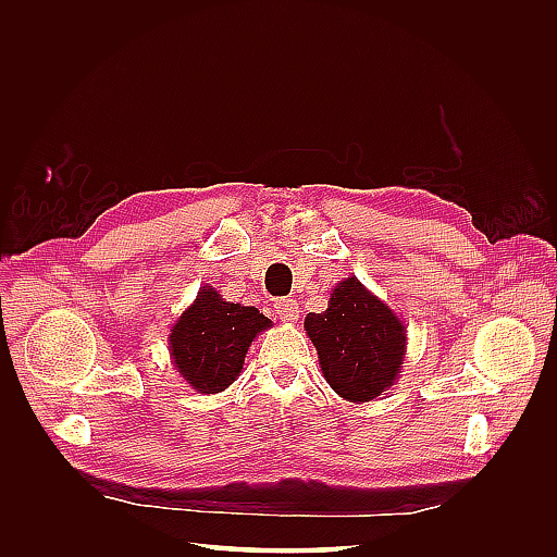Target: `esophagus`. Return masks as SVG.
I'll return each mask as SVG.
<instances>
[{"label": "esophagus", "mask_w": 557, "mask_h": 557, "mask_svg": "<svg viewBox=\"0 0 557 557\" xmlns=\"http://www.w3.org/2000/svg\"><path fill=\"white\" fill-rule=\"evenodd\" d=\"M274 309H276L278 318L285 320V323H295V320L299 318V307L295 299H276Z\"/></svg>", "instance_id": "obj_1"}]
</instances>
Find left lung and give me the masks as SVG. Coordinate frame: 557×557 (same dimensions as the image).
I'll return each instance as SVG.
<instances>
[{
    "instance_id": "8db88e82",
    "label": "left lung",
    "mask_w": 557,
    "mask_h": 557,
    "mask_svg": "<svg viewBox=\"0 0 557 557\" xmlns=\"http://www.w3.org/2000/svg\"><path fill=\"white\" fill-rule=\"evenodd\" d=\"M305 330L339 397L372 401L397 381L407 356V327L356 276L334 285L327 309L309 313Z\"/></svg>"
}]
</instances>
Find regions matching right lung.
<instances>
[{
    "instance_id": "obj_1",
    "label": "right lung",
    "mask_w": 557,
    "mask_h": 557,
    "mask_svg": "<svg viewBox=\"0 0 557 557\" xmlns=\"http://www.w3.org/2000/svg\"><path fill=\"white\" fill-rule=\"evenodd\" d=\"M267 327L272 320L256 307L232 305L205 285L170 332L172 362L197 393H221L237 381L250 342Z\"/></svg>"
}]
</instances>
